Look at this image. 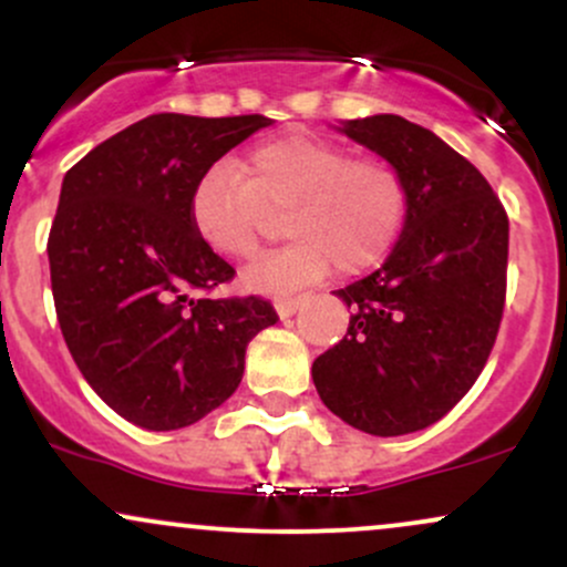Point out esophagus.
<instances>
[{
  "label": "esophagus",
  "instance_id": "1",
  "mask_svg": "<svg viewBox=\"0 0 567 567\" xmlns=\"http://www.w3.org/2000/svg\"><path fill=\"white\" fill-rule=\"evenodd\" d=\"M301 303H303L301 298H279V301L275 303V309L282 320H288V317H292L298 309H301Z\"/></svg>",
  "mask_w": 567,
  "mask_h": 567
}]
</instances>
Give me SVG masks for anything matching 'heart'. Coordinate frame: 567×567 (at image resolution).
Listing matches in <instances>:
<instances>
[{
    "label": "heart",
    "mask_w": 567,
    "mask_h": 567,
    "mask_svg": "<svg viewBox=\"0 0 567 567\" xmlns=\"http://www.w3.org/2000/svg\"><path fill=\"white\" fill-rule=\"evenodd\" d=\"M290 243L245 271L261 292H290L338 266L362 275L381 264L408 218V186L383 159H357L347 146L309 135L258 143L243 173L229 162L207 167L188 194L199 243L220 258L258 252L271 213H285Z\"/></svg>",
    "instance_id": "b5f03b06"
}]
</instances>
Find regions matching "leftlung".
<instances>
[{"mask_svg": "<svg viewBox=\"0 0 567 567\" xmlns=\"http://www.w3.org/2000/svg\"><path fill=\"white\" fill-rule=\"evenodd\" d=\"M336 130L394 165L408 218L386 261L336 296L343 341L311 365L317 394L375 437L432 426L483 373L504 315L509 218L483 173L396 114Z\"/></svg>", "mask_w": 567, "mask_h": 567, "instance_id": "left-lung-1", "label": "left lung"}]
</instances>
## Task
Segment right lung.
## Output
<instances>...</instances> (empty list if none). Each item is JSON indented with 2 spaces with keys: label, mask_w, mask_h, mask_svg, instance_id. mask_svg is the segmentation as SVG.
<instances>
[{
  "label": "right lung",
  "mask_w": 567,
  "mask_h": 567,
  "mask_svg": "<svg viewBox=\"0 0 567 567\" xmlns=\"http://www.w3.org/2000/svg\"><path fill=\"white\" fill-rule=\"evenodd\" d=\"M261 114H152L63 175L50 229L61 333L95 394L130 424L171 432L224 405L245 349L277 322L264 298H197L234 269L188 220V194Z\"/></svg>",
  "instance_id": "right-lung-1"
}]
</instances>
